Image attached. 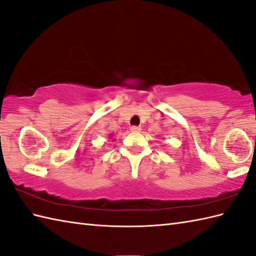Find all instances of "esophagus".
Segmentation results:
<instances>
[{"mask_svg":"<svg viewBox=\"0 0 256 256\" xmlns=\"http://www.w3.org/2000/svg\"><path fill=\"white\" fill-rule=\"evenodd\" d=\"M140 130H142V128H140V126H135V125H134V126H131V131H132V132H134V133H138V132H140Z\"/></svg>","mask_w":256,"mask_h":256,"instance_id":"1","label":"esophagus"}]
</instances>
